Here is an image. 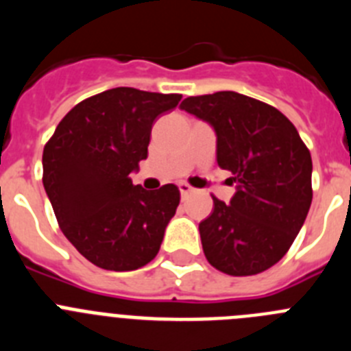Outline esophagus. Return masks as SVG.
<instances>
[{"mask_svg":"<svg viewBox=\"0 0 351 351\" xmlns=\"http://www.w3.org/2000/svg\"><path fill=\"white\" fill-rule=\"evenodd\" d=\"M179 191H181V195L182 197H186V195H190L191 191H193V188H191L190 184H188V182H179Z\"/></svg>","mask_w":351,"mask_h":351,"instance_id":"obj_1","label":"esophagus"}]
</instances>
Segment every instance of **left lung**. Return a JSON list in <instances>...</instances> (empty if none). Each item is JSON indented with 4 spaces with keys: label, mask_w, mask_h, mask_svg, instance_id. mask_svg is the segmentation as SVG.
I'll list each match as a JSON object with an SVG mask.
<instances>
[{
    "label": "left lung",
    "mask_w": 351,
    "mask_h": 351,
    "mask_svg": "<svg viewBox=\"0 0 351 351\" xmlns=\"http://www.w3.org/2000/svg\"><path fill=\"white\" fill-rule=\"evenodd\" d=\"M181 108L213 126L218 165L237 182L230 204L213 195V213L198 225L207 262L230 276L267 271L287 255L311 207L309 149L287 116L246 95L190 96Z\"/></svg>",
    "instance_id": "8db88e82"
}]
</instances>
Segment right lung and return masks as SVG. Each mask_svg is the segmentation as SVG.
Segmentation results:
<instances>
[{"mask_svg":"<svg viewBox=\"0 0 351 351\" xmlns=\"http://www.w3.org/2000/svg\"><path fill=\"white\" fill-rule=\"evenodd\" d=\"M181 98L108 89L71 108L43 147V188L56 219L96 267L135 271L158 255L181 193L176 184L147 191L130 173L147 158L154 119Z\"/></svg>","mask_w":351,"mask_h":351,"instance_id":"obj_1","label":"right lung"}]
</instances>
